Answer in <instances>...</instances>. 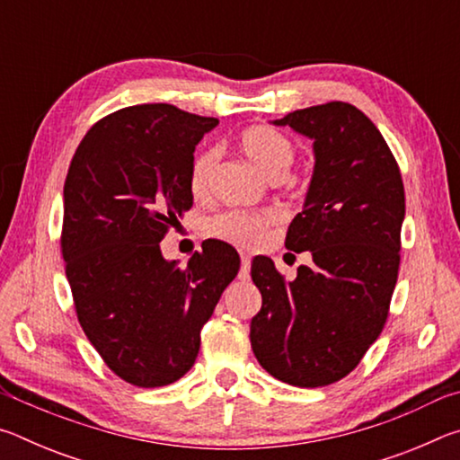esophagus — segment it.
I'll return each instance as SVG.
<instances>
[{
  "label": "esophagus",
  "mask_w": 460,
  "mask_h": 460,
  "mask_svg": "<svg viewBox=\"0 0 460 460\" xmlns=\"http://www.w3.org/2000/svg\"><path fill=\"white\" fill-rule=\"evenodd\" d=\"M249 270H252V258L247 253H241V270L239 279H249Z\"/></svg>",
  "instance_id": "esophagus-1"
}]
</instances>
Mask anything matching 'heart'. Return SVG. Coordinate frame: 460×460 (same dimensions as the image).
I'll return each instance as SVG.
<instances>
[{
	"mask_svg": "<svg viewBox=\"0 0 460 460\" xmlns=\"http://www.w3.org/2000/svg\"><path fill=\"white\" fill-rule=\"evenodd\" d=\"M241 150L249 160L258 166L263 174L270 178L286 176L288 168L294 162V144L288 139L282 131L274 128H249L241 136ZM217 160H219V150L217 147H207L194 155L190 164V190L194 197H202L208 190L211 178L215 172ZM276 219L274 213L261 215H247V213H223L211 223L215 235L229 239L233 243L249 245L255 243L261 237L266 225Z\"/></svg>",
	"mask_w": 460,
	"mask_h": 460,
	"instance_id": "obj_1",
	"label": "heart"
}]
</instances>
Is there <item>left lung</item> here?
<instances>
[{
    "mask_svg": "<svg viewBox=\"0 0 460 460\" xmlns=\"http://www.w3.org/2000/svg\"><path fill=\"white\" fill-rule=\"evenodd\" d=\"M271 123L313 139V178L286 235L313 263L286 282L270 258H253L261 310L249 339L270 376L323 387L349 376L384 329L406 197L394 154L357 107L332 101Z\"/></svg>",
    "mask_w": 460,
    "mask_h": 460,
    "instance_id": "1",
    "label": "left lung"
}]
</instances>
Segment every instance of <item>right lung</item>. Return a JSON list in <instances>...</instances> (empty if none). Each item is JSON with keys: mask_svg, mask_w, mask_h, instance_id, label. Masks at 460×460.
Here are the masks:
<instances>
[{"mask_svg": "<svg viewBox=\"0 0 460 460\" xmlns=\"http://www.w3.org/2000/svg\"><path fill=\"white\" fill-rule=\"evenodd\" d=\"M217 123L168 103L119 109L87 131L68 168L60 245L76 316L131 385L174 384L192 367L239 271L225 241H205L186 268L160 249L192 207L194 147Z\"/></svg>", "mask_w": 460, "mask_h": 460, "instance_id": "right-lung-1", "label": "right lung"}]
</instances>
